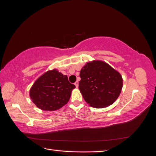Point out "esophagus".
Instances as JSON below:
<instances>
[{"mask_svg": "<svg viewBox=\"0 0 156 156\" xmlns=\"http://www.w3.org/2000/svg\"><path fill=\"white\" fill-rule=\"evenodd\" d=\"M75 87H76V88H77L78 87V86H79V81H75Z\"/></svg>", "mask_w": 156, "mask_h": 156, "instance_id": "obj_1", "label": "esophagus"}]
</instances>
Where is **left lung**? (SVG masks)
I'll use <instances>...</instances> for the list:
<instances>
[{"label":"left lung","instance_id":"1","mask_svg":"<svg viewBox=\"0 0 156 156\" xmlns=\"http://www.w3.org/2000/svg\"><path fill=\"white\" fill-rule=\"evenodd\" d=\"M80 77L79 88L84 100L98 108L112 105L123 85L121 75L100 60L88 62L80 72Z\"/></svg>","mask_w":156,"mask_h":156}]
</instances>
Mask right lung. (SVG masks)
I'll list each match as a JSON object with an SVG mask.
<instances>
[{"instance_id":"obj_1","label":"right lung","mask_w":156,"mask_h":156,"mask_svg":"<svg viewBox=\"0 0 156 156\" xmlns=\"http://www.w3.org/2000/svg\"><path fill=\"white\" fill-rule=\"evenodd\" d=\"M75 88L74 84L69 82L67 75L53 69L36 80L30 88V97L40 109L55 111L68 102Z\"/></svg>"}]
</instances>
